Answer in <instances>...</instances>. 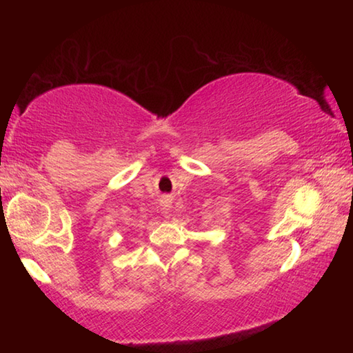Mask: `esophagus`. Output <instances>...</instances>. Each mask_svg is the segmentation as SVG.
Masks as SVG:
<instances>
[{
  "instance_id": "34e87169",
  "label": "esophagus",
  "mask_w": 353,
  "mask_h": 353,
  "mask_svg": "<svg viewBox=\"0 0 353 353\" xmlns=\"http://www.w3.org/2000/svg\"><path fill=\"white\" fill-rule=\"evenodd\" d=\"M170 207H171V205L168 204V202H166V201H165V202H163V204H162V210H163V213H168V210H170Z\"/></svg>"
}]
</instances>
